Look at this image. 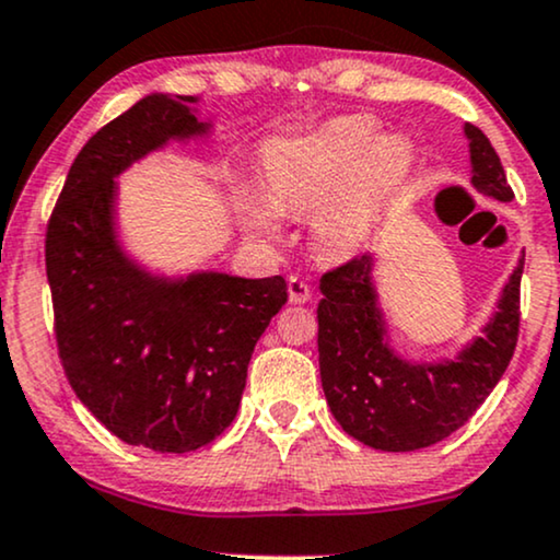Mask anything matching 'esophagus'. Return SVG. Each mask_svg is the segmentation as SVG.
Listing matches in <instances>:
<instances>
[{"mask_svg": "<svg viewBox=\"0 0 560 560\" xmlns=\"http://www.w3.org/2000/svg\"><path fill=\"white\" fill-rule=\"evenodd\" d=\"M288 293H291V303H308V301H312V285H308L306 280L295 278V275L288 278Z\"/></svg>", "mask_w": 560, "mask_h": 560, "instance_id": "esophagus-1", "label": "esophagus"}]
</instances>
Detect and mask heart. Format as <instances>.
Segmentation results:
<instances>
[{
  "label": "heart",
  "instance_id": "obj_1",
  "mask_svg": "<svg viewBox=\"0 0 560 560\" xmlns=\"http://www.w3.org/2000/svg\"><path fill=\"white\" fill-rule=\"evenodd\" d=\"M412 163L416 148L405 135L378 137L376 121L345 116L316 132L269 144L265 150L269 202L246 197L241 218L259 236H275L280 215L316 210L314 246L327 257H348L382 223Z\"/></svg>",
  "mask_w": 560,
  "mask_h": 560
}]
</instances>
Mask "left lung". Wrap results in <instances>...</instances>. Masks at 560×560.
Returning <instances> with one entry per match:
<instances>
[{"label": "left lung", "instance_id": "obj_1", "mask_svg": "<svg viewBox=\"0 0 560 560\" xmlns=\"http://www.w3.org/2000/svg\"><path fill=\"white\" fill-rule=\"evenodd\" d=\"M472 186L512 202L491 140L465 124ZM374 254L327 272L319 282V371L329 410L345 433L382 452H416L452 436L486 402L512 361L520 337L524 259L503 282L495 312L480 337L452 358L412 361L392 342L378 306Z\"/></svg>", "mask_w": 560, "mask_h": 560}]
</instances>
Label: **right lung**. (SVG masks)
I'll return each instance as SVG.
<instances>
[{
	"mask_svg": "<svg viewBox=\"0 0 560 560\" xmlns=\"http://www.w3.org/2000/svg\"><path fill=\"white\" fill-rule=\"evenodd\" d=\"M197 95L150 93L90 137L46 231V275L65 374L114 436L184 454L238 412L254 345L285 306L275 278L163 275L119 236V178L171 142L207 140Z\"/></svg>",
	"mask_w": 560,
	"mask_h": 560,
	"instance_id": "add662e5",
	"label": "right lung"
}]
</instances>
